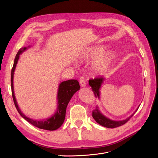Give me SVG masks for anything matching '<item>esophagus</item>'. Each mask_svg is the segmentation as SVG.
<instances>
[{"label": "esophagus", "mask_w": 158, "mask_h": 158, "mask_svg": "<svg viewBox=\"0 0 158 158\" xmlns=\"http://www.w3.org/2000/svg\"><path fill=\"white\" fill-rule=\"evenodd\" d=\"M79 82H80V84L82 87H85V85H86V82H85V80L84 79H83L82 78H80Z\"/></svg>", "instance_id": "34e87169"}]
</instances>
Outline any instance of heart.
<instances>
[{
    "instance_id": "1",
    "label": "heart",
    "mask_w": 158,
    "mask_h": 158,
    "mask_svg": "<svg viewBox=\"0 0 158 158\" xmlns=\"http://www.w3.org/2000/svg\"><path fill=\"white\" fill-rule=\"evenodd\" d=\"M106 47L103 46H95L90 47V48L82 52V54L79 56V59L81 61H85L98 59L106 52ZM114 58V54L113 52H109V53L106 54L101 59L95 62L94 64L95 70L100 74L106 73L111 66Z\"/></svg>"
}]
</instances>
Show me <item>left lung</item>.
Returning <instances> with one entry per match:
<instances>
[{
	"mask_svg": "<svg viewBox=\"0 0 158 158\" xmlns=\"http://www.w3.org/2000/svg\"><path fill=\"white\" fill-rule=\"evenodd\" d=\"M104 78L101 76H99L98 77H95L94 79H89V84L91 87H92V89L94 92V94L95 97H99V88L101 87V85L103 82ZM133 116V114L131 117H129L125 120H123L121 121H111L110 119L106 118L105 116L100 113L98 107H95V109L92 111V117L95 119V121H96L100 125L103 127L110 128H117L118 127H121L123 125H125L127 123L130 118Z\"/></svg>",
	"mask_w": 158,
	"mask_h": 158,
	"instance_id": "1",
	"label": "left lung"
}]
</instances>
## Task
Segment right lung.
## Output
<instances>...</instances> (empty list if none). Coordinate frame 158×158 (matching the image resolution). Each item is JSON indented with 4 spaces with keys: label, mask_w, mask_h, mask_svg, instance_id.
<instances>
[{
    "label": "right lung",
    "mask_w": 158,
    "mask_h": 158,
    "mask_svg": "<svg viewBox=\"0 0 158 158\" xmlns=\"http://www.w3.org/2000/svg\"><path fill=\"white\" fill-rule=\"evenodd\" d=\"M26 49V47H24V48H21L19 50L18 53L16 55L15 59H14L13 67L11 71V89L14 105H15V107L17 109V111L20 113V115L33 126L47 131L56 130L57 128H59L62 125H63V123L64 121L66 107H67L68 103H69L70 99L73 97V95L80 88L79 82L77 80H69L67 81H64V82H63L60 84L58 91V95H57V99H58V108H57V111L53 116H52L49 118H47L42 121L33 120V119L27 117L22 113V112L20 111V109L18 107L15 96H14L13 87L14 72L15 70L16 66L17 64L20 55Z\"/></svg>",
    "instance_id": "right-lung-1"
}]
</instances>
